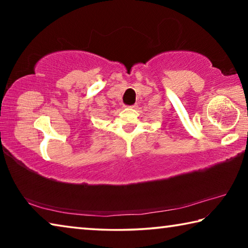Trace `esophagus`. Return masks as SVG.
<instances>
[{
	"instance_id": "34e87169",
	"label": "esophagus",
	"mask_w": 248,
	"mask_h": 248,
	"mask_svg": "<svg viewBox=\"0 0 248 248\" xmlns=\"http://www.w3.org/2000/svg\"><path fill=\"white\" fill-rule=\"evenodd\" d=\"M132 108H134V107H136V105H133V106H131Z\"/></svg>"
}]
</instances>
